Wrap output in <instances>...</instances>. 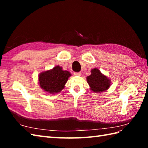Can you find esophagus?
I'll use <instances>...</instances> for the list:
<instances>
[{"label":"esophagus","mask_w":148,"mask_h":148,"mask_svg":"<svg viewBox=\"0 0 148 148\" xmlns=\"http://www.w3.org/2000/svg\"><path fill=\"white\" fill-rule=\"evenodd\" d=\"M74 74L75 75V76H81V73L80 72H74Z\"/></svg>","instance_id":"1"}]
</instances>
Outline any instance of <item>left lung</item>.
Listing matches in <instances>:
<instances>
[{"instance_id":"8db88e82","label":"left lung","mask_w":148,"mask_h":148,"mask_svg":"<svg viewBox=\"0 0 148 148\" xmlns=\"http://www.w3.org/2000/svg\"><path fill=\"white\" fill-rule=\"evenodd\" d=\"M86 79L90 86V90L95 93L104 92L111 85L110 79L96 68L91 71V75L86 77Z\"/></svg>"}]
</instances>
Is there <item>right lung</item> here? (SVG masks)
<instances>
[{"mask_svg":"<svg viewBox=\"0 0 148 148\" xmlns=\"http://www.w3.org/2000/svg\"><path fill=\"white\" fill-rule=\"evenodd\" d=\"M71 76L69 71H63L62 67L57 65L51 70L41 72L39 75V83L41 88L46 92L57 93L64 88Z\"/></svg>","mask_w":148,"mask_h":148,"instance_id":"1","label":"right lung"}]
</instances>
